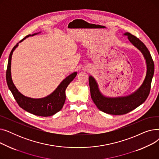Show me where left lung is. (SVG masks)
Returning a JSON list of instances; mask_svg holds the SVG:
<instances>
[{
  "instance_id": "obj_1",
  "label": "left lung",
  "mask_w": 159,
  "mask_h": 159,
  "mask_svg": "<svg viewBox=\"0 0 159 159\" xmlns=\"http://www.w3.org/2000/svg\"><path fill=\"white\" fill-rule=\"evenodd\" d=\"M124 35L128 36L130 43L140 50L146 60L147 71L143 84L134 93L128 96L107 97L100 91L95 79L92 76L89 77L91 97L98 109L106 113L115 115L128 113L145 102L149 94L154 74V62L144 44L128 32L125 33Z\"/></svg>"
}]
</instances>
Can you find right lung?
I'll use <instances>...</instances> for the list:
<instances>
[{
	"mask_svg": "<svg viewBox=\"0 0 159 159\" xmlns=\"http://www.w3.org/2000/svg\"><path fill=\"white\" fill-rule=\"evenodd\" d=\"M38 33H39L27 35L22 39L19 43H21L27 37L37 35ZM19 43L16 44L12 49L9 56V59H8L6 70V82L7 86L11 91L15 101L18 103L19 106L25 111L31 114L41 116L53 115L62 108L66 101V89L70 83L76 77L77 73L74 72L70 75L68 77H67L62 81L53 93L46 97L41 98H33L23 95L14 85L11 74L12 54L15 48L19 46Z\"/></svg>",
	"mask_w": 159,
	"mask_h": 159,
	"instance_id": "obj_1",
	"label": "right lung"
}]
</instances>
